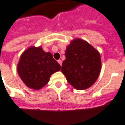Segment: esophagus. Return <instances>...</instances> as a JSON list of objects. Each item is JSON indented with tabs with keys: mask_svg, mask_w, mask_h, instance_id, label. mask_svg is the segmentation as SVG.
<instances>
[{
	"mask_svg": "<svg viewBox=\"0 0 125 125\" xmlns=\"http://www.w3.org/2000/svg\"><path fill=\"white\" fill-rule=\"evenodd\" d=\"M58 62H59V64H60V65L61 66V65H62V61H61V60H60V59H59V60H58Z\"/></svg>",
	"mask_w": 125,
	"mask_h": 125,
	"instance_id": "obj_1",
	"label": "esophagus"
}]
</instances>
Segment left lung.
Here are the masks:
<instances>
[{
    "label": "left lung",
    "instance_id": "1",
    "mask_svg": "<svg viewBox=\"0 0 125 125\" xmlns=\"http://www.w3.org/2000/svg\"><path fill=\"white\" fill-rule=\"evenodd\" d=\"M65 56L61 71L67 81L77 90L91 86L101 70L99 51L85 41L76 39L66 47Z\"/></svg>",
    "mask_w": 125,
    "mask_h": 125
}]
</instances>
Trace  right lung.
I'll list each match as a JSON object with an SVG mask.
<instances>
[{"instance_id":"1","label":"right lung","mask_w":125,"mask_h":125,"mask_svg":"<svg viewBox=\"0 0 125 125\" xmlns=\"http://www.w3.org/2000/svg\"><path fill=\"white\" fill-rule=\"evenodd\" d=\"M61 68L51 52L44 51L41 46H31L22 54L17 71L26 86L39 90L49 83L52 74Z\"/></svg>"}]
</instances>
